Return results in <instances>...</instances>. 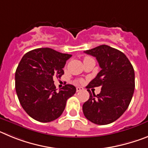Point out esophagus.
I'll return each instance as SVG.
<instances>
[{
    "mask_svg": "<svg viewBox=\"0 0 148 148\" xmlns=\"http://www.w3.org/2000/svg\"><path fill=\"white\" fill-rule=\"evenodd\" d=\"M84 88L83 87H76V91L77 92H80L82 90H83Z\"/></svg>",
    "mask_w": 148,
    "mask_h": 148,
    "instance_id": "obj_1",
    "label": "esophagus"
}]
</instances>
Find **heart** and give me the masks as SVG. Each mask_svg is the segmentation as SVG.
Returning a JSON list of instances; mask_svg holds the SVG:
<instances>
[{"label": "heart", "instance_id": "b5f03b06", "mask_svg": "<svg viewBox=\"0 0 148 148\" xmlns=\"http://www.w3.org/2000/svg\"><path fill=\"white\" fill-rule=\"evenodd\" d=\"M89 58V57H85V58H84V60L87 59V58Z\"/></svg>", "mask_w": 148, "mask_h": 148}]
</instances>
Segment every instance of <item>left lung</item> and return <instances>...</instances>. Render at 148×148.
Instances as JSON below:
<instances>
[{"instance_id": "8db88e82", "label": "left lung", "mask_w": 148, "mask_h": 148, "mask_svg": "<svg viewBox=\"0 0 148 148\" xmlns=\"http://www.w3.org/2000/svg\"><path fill=\"white\" fill-rule=\"evenodd\" d=\"M95 57L101 71L87 86L90 98L83 104V113L91 122L108 125L125 113L135 88V73L131 63L122 52L108 45L84 51ZM101 86L97 96L88 89Z\"/></svg>"}]
</instances>
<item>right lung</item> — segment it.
I'll use <instances>...</instances> for the list:
<instances>
[{"instance_id":"add662e5","label":"right lung","mask_w":148,"mask_h":148,"mask_svg":"<svg viewBox=\"0 0 148 148\" xmlns=\"http://www.w3.org/2000/svg\"><path fill=\"white\" fill-rule=\"evenodd\" d=\"M72 56L50 48H38L26 53L15 72V90L22 108L32 119L49 122L64 112L67 99L76 88L66 84L56 92L53 77L64 75L63 68Z\"/></svg>"}]
</instances>
